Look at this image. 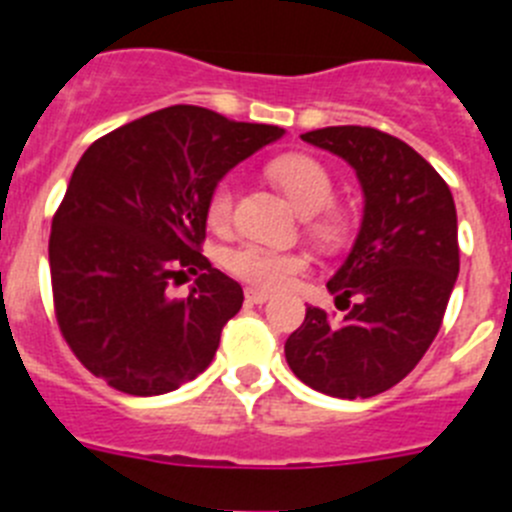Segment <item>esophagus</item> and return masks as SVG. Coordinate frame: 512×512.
<instances>
[{
  "mask_svg": "<svg viewBox=\"0 0 512 512\" xmlns=\"http://www.w3.org/2000/svg\"><path fill=\"white\" fill-rule=\"evenodd\" d=\"M266 300H269V292H261V289L253 287L246 289V302H251V305H264Z\"/></svg>",
  "mask_w": 512,
  "mask_h": 512,
  "instance_id": "34e87169",
  "label": "esophagus"
}]
</instances>
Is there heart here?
Returning a JSON list of instances; mask_svg holds the SVG:
<instances>
[{"label":"heart","mask_w":512,"mask_h":512,"mask_svg":"<svg viewBox=\"0 0 512 512\" xmlns=\"http://www.w3.org/2000/svg\"><path fill=\"white\" fill-rule=\"evenodd\" d=\"M269 176L284 189L292 205L305 212V230L323 246H338L348 235V215L333 205L336 184L323 161L307 153H284L269 164ZM233 182H217L207 200V223L215 230L233 220ZM223 266L251 287L282 289L310 269V259L300 251H277L259 243H241L223 253Z\"/></svg>","instance_id":"obj_1"}]
</instances>
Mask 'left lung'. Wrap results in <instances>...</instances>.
<instances>
[{
  "label": "left lung",
  "mask_w": 512,
  "mask_h": 512,
  "mask_svg": "<svg viewBox=\"0 0 512 512\" xmlns=\"http://www.w3.org/2000/svg\"><path fill=\"white\" fill-rule=\"evenodd\" d=\"M302 140L354 166L364 220L328 282L346 315L307 307L284 356L312 390L366 400L408 377L438 336L459 274L454 197L418 151L377 128L338 125Z\"/></svg>",
  "instance_id": "8db88e82"
}]
</instances>
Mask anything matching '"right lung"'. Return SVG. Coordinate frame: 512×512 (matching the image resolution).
<instances>
[{
    "label": "right lung",
    "instance_id": "obj_1",
    "mask_svg": "<svg viewBox=\"0 0 512 512\" xmlns=\"http://www.w3.org/2000/svg\"><path fill=\"white\" fill-rule=\"evenodd\" d=\"M282 133L174 104L87 148L53 215L48 261L61 336L94 377L151 397L210 366L243 289L202 256L207 200ZM187 273L195 287L176 301L168 287Z\"/></svg>",
    "mask_w": 512,
    "mask_h": 512
}]
</instances>
